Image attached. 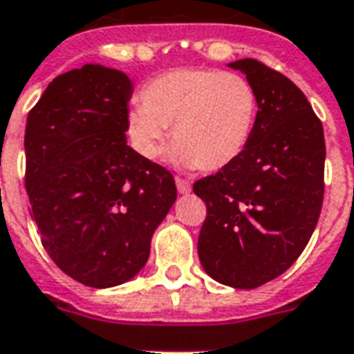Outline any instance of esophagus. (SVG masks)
<instances>
[{"label": "esophagus", "mask_w": 354, "mask_h": 354, "mask_svg": "<svg viewBox=\"0 0 354 354\" xmlns=\"http://www.w3.org/2000/svg\"><path fill=\"white\" fill-rule=\"evenodd\" d=\"M175 185H177V190H179V194H188V192L192 190L190 180L183 179V177H175Z\"/></svg>", "instance_id": "obj_1"}]
</instances>
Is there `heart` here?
Listing matches in <instances>:
<instances>
[{"instance_id":"1","label":"heart","mask_w":354,"mask_h":354,"mask_svg":"<svg viewBox=\"0 0 354 354\" xmlns=\"http://www.w3.org/2000/svg\"><path fill=\"white\" fill-rule=\"evenodd\" d=\"M259 95L248 77L234 72L179 68L147 81L140 106L125 114L129 144L146 160H157L174 142L171 160L180 168H227L253 138Z\"/></svg>"}]
</instances>
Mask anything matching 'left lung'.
<instances>
[{"mask_svg": "<svg viewBox=\"0 0 354 354\" xmlns=\"http://www.w3.org/2000/svg\"><path fill=\"white\" fill-rule=\"evenodd\" d=\"M257 90L253 138L238 160L194 183L207 205L197 253L232 288H259L299 259L323 205L325 138L306 95L254 59L229 64Z\"/></svg>", "mask_w": 354, "mask_h": 354, "instance_id": "8db88e82", "label": "left lung"}]
</instances>
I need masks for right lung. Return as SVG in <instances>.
I'll return each mask as SVG.
<instances>
[{
	"mask_svg": "<svg viewBox=\"0 0 354 354\" xmlns=\"http://www.w3.org/2000/svg\"><path fill=\"white\" fill-rule=\"evenodd\" d=\"M131 79L84 64L55 77L27 116L26 190L44 249L81 284L138 273L177 199L174 175L127 146Z\"/></svg>",
	"mask_w": 354,
	"mask_h": 354,
	"instance_id": "right-lung-1",
	"label": "right lung"
}]
</instances>
